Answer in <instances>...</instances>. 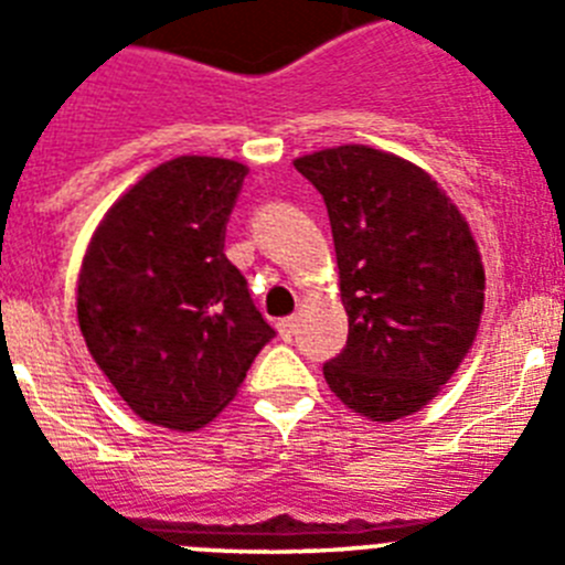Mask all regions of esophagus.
I'll use <instances>...</instances> for the list:
<instances>
[{
  "label": "esophagus",
  "instance_id": "34e87169",
  "mask_svg": "<svg viewBox=\"0 0 565 565\" xmlns=\"http://www.w3.org/2000/svg\"><path fill=\"white\" fill-rule=\"evenodd\" d=\"M277 331H279V337L286 339V342H291L294 333H297V317L279 319V322H277Z\"/></svg>",
  "mask_w": 565,
  "mask_h": 565
}]
</instances>
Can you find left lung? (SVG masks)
<instances>
[{"mask_svg":"<svg viewBox=\"0 0 565 565\" xmlns=\"http://www.w3.org/2000/svg\"><path fill=\"white\" fill-rule=\"evenodd\" d=\"M331 217L348 344L326 362L342 404L371 422L413 416L476 342L483 266L463 214L430 174L348 143L294 161Z\"/></svg>","mask_w":565,"mask_h":565,"instance_id":"obj_1","label":"left lung"}]
</instances>
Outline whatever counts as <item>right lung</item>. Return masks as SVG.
Here are the masks:
<instances>
[{"instance_id":"obj_1","label":"right lung","mask_w":565,"mask_h":565,"mask_svg":"<svg viewBox=\"0 0 565 565\" xmlns=\"http://www.w3.org/2000/svg\"><path fill=\"white\" fill-rule=\"evenodd\" d=\"M248 169L181 154L98 223L78 274L89 356L143 422L192 433L237 396L274 328L223 254Z\"/></svg>"}]
</instances>
